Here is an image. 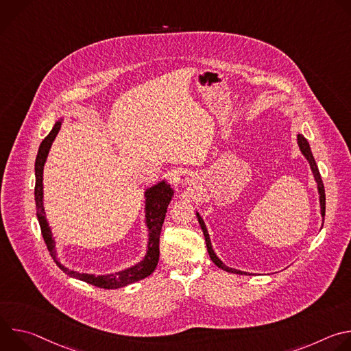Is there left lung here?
Returning <instances> with one entry per match:
<instances>
[{
    "label": "left lung",
    "mask_w": 351,
    "mask_h": 351,
    "mask_svg": "<svg viewBox=\"0 0 351 351\" xmlns=\"http://www.w3.org/2000/svg\"><path fill=\"white\" fill-rule=\"evenodd\" d=\"M297 143H298V147L300 149H302V153L304 154V157L307 158V161L310 162V167H311V171L314 173V178H315V182L318 184V191H319V203H321V215L322 218H325V189H324V183H322V179H321V175H319V171H318V167L315 164V160H314V156L311 153V148H310V144L307 141V138L303 136V134H297ZM197 219L199 222V226H202L203 229V233H204V237H206V243H207V250H208V254H210V258L213 260V263L218 267V268H222L223 271L226 272H232V274H239V275H250L247 272H243V271H237V269H233V268H229L226 267L218 257L217 254L214 253L213 250V245H211V240H210V234L207 232V228L204 225V221L203 218L199 217V214L197 213Z\"/></svg>",
    "instance_id": "left-lung-1"
}]
</instances>
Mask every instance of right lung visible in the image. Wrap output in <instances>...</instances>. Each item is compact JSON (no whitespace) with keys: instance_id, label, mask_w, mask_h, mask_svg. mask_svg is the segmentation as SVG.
Returning a JSON list of instances; mask_svg holds the SVG:
<instances>
[{"instance_id":"right-lung-1","label":"right lung","mask_w":351,"mask_h":351,"mask_svg":"<svg viewBox=\"0 0 351 351\" xmlns=\"http://www.w3.org/2000/svg\"><path fill=\"white\" fill-rule=\"evenodd\" d=\"M61 129V121H58L53 130L49 132V134L41 141L38 153L36 157V164H34V172H36V187H34V199H36V213H37V219L40 223L41 234L43 239L47 244V248L49 254H51L53 260L56 264L62 269L66 275L76 278L79 280H83L86 283H90L97 287H103V289H118L128 286L130 283H134L137 280H141L147 278L148 275H152L158 264L160 260V234L162 229V223L167 215V208L168 204L172 199L173 190L171 189L167 182H161L153 187H149L145 190V223L148 228V250L147 254L143 261L136 264L134 267H130L128 269L114 272L111 275H101V276H95V275H88V274H79L77 271H71L65 268L57 258L56 253V243L53 239L51 229L48 226V222L45 219V213L43 207V168L48 156L49 148H51V144L54 138L57 137L58 132Z\"/></svg>"}]
</instances>
